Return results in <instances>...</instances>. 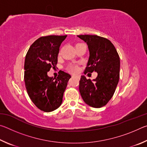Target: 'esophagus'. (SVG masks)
I'll return each mask as SVG.
<instances>
[{
	"label": "esophagus",
	"instance_id": "obj_1",
	"mask_svg": "<svg viewBox=\"0 0 147 147\" xmlns=\"http://www.w3.org/2000/svg\"><path fill=\"white\" fill-rule=\"evenodd\" d=\"M72 78H76L79 79L80 78V76H72Z\"/></svg>",
	"mask_w": 147,
	"mask_h": 147
}]
</instances>
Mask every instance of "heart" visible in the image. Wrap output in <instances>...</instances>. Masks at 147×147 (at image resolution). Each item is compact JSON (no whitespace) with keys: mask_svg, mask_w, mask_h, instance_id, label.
<instances>
[{"mask_svg":"<svg viewBox=\"0 0 147 147\" xmlns=\"http://www.w3.org/2000/svg\"><path fill=\"white\" fill-rule=\"evenodd\" d=\"M69 71L71 72V73H76L78 72V67L77 65H71L69 67Z\"/></svg>","mask_w":147,"mask_h":147,"instance_id":"1","label":"heart"}]
</instances>
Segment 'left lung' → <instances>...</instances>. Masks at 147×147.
<instances>
[{
  "label": "left lung",
  "instance_id": "left-lung-1",
  "mask_svg": "<svg viewBox=\"0 0 147 147\" xmlns=\"http://www.w3.org/2000/svg\"><path fill=\"white\" fill-rule=\"evenodd\" d=\"M88 46L89 57L84 73L96 72L93 80L81 76L79 91L84 102L93 108H101L112 97L119 80L120 58L108 39L96 35H80Z\"/></svg>",
  "mask_w": 147,
  "mask_h": 147
}]
</instances>
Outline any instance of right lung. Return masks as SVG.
<instances>
[{
	"instance_id": "add662e5",
	"label": "right lung",
	"mask_w": 147,
	"mask_h": 147,
	"mask_svg": "<svg viewBox=\"0 0 147 147\" xmlns=\"http://www.w3.org/2000/svg\"><path fill=\"white\" fill-rule=\"evenodd\" d=\"M67 36H48L35 41L28 49L24 60V80L31 100L41 110L51 112L58 108L71 75L60 71L53 79L47 75L56 68L59 47Z\"/></svg>"
}]
</instances>
